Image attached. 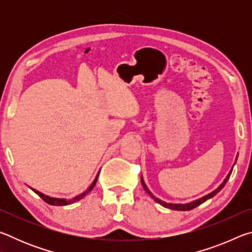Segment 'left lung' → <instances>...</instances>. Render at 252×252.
<instances>
[{
    "label": "left lung",
    "instance_id": "8db88e82",
    "mask_svg": "<svg viewBox=\"0 0 252 252\" xmlns=\"http://www.w3.org/2000/svg\"><path fill=\"white\" fill-rule=\"evenodd\" d=\"M232 171V170H231ZM231 171L229 172V174L227 176V178L224 179V181L221 183V185L217 188V189L215 190V191H212L211 193H209V194H207V195H204V197H202V198H200V199H198V200H195V201H192V202H190V203H185V204H173V203H165V202H163V201H161L160 199H158V198H156L155 195H153L151 192H150V190L148 189L147 188V186H146V183L143 182V180L141 179V183H142V186H143V188H144V190L147 191V193L150 195V197L155 200L156 202H158V203H160L161 206H163V207H165V208H168V209H172V210H178V211H188V210H192V209H194L195 207H198V206H200V204L201 203H203L204 201H207L208 199H210V198H212V197H215V195L219 192V191L222 189V188L224 187V185L225 183H227V181H228V179H229V177H230V174H231Z\"/></svg>",
    "mask_w": 252,
    "mask_h": 252
}]
</instances>
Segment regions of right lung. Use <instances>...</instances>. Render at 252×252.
<instances>
[{
	"label": "right lung",
	"mask_w": 252,
	"mask_h": 252,
	"mask_svg": "<svg viewBox=\"0 0 252 252\" xmlns=\"http://www.w3.org/2000/svg\"><path fill=\"white\" fill-rule=\"evenodd\" d=\"M97 177H99V174H97L96 176V178L94 179V181L92 182V185L88 188V190L87 191H84L83 193H81V194H79V195H76L75 198H73V199H69V200H66V199H57V198H51V197H49V195H45V194H43V193H41V192H39V191L37 190H34V189H32L34 192H35L37 195H39V197L42 199V200H44V201L46 202V203H49V204H51V206H66V204H71V203H73V202H75V201H79L80 199H82L84 195H87L89 192H90V191L93 189V188H94V186H95V183H96V180H97Z\"/></svg>",
	"instance_id": "obj_1"
}]
</instances>
